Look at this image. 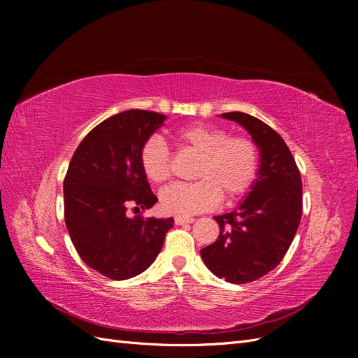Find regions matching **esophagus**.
<instances>
[{
	"label": "esophagus",
	"mask_w": 358,
	"mask_h": 358,
	"mask_svg": "<svg viewBox=\"0 0 358 358\" xmlns=\"http://www.w3.org/2000/svg\"><path fill=\"white\" fill-rule=\"evenodd\" d=\"M194 222L192 216H176L175 218V224L176 225H182V224H191Z\"/></svg>",
	"instance_id": "obj_1"
}]
</instances>
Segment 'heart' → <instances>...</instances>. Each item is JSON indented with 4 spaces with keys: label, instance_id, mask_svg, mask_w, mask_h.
<instances>
[{
    "label": "heart",
    "instance_id": "b5f03b06",
    "mask_svg": "<svg viewBox=\"0 0 358 358\" xmlns=\"http://www.w3.org/2000/svg\"><path fill=\"white\" fill-rule=\"evenodd\" d=\"M176 140L182 149L199 155L194 183H175L159 194L167 213L194 215L213 209L224 200H236L251 188L258 171V149L251 138L229 136L222 128L192 124L180 128ZM140 167L152 183H164L171 175V158L159 137H150L140 149Z\"/></svg>",
    "mask_w": 358,
    "mask_h": 358
}]
</instances>
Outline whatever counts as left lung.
Here are the masks:
<instances>
[{
  "instance_id": "left-lung-1",
  "label": "left lung",
  "mask_w": 358,
  "mask_h": 358,
  "mask_svg": "<svg viewBox=\"0 0 358 358\" xmlns=\"http://www.w3.org/2000/svg\"><path fill=\"white\" fill-rule=\"evenodd\" d=\"M242 125L259 150L251 191L237 208L220 216V236L203 248V262L231 284L263 278L285 257L301 220V178L291 150L273 128L242 113H222Z\"/></svg>"
}]
</instances>
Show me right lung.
Masks as SVG:
<instances>
[{
	"label": "right lung",
	"mask_w": 358,
	"mask_h": 358,
	"mask_svg": "<svg viewBox=\"0 0 358 358\" xmlns=\"http://www.w3.org/2000/svg\"><path fill=\"white\" fill-rule=\"evenodd\" d=\"M164 115L125 110L106 119L76 149L64 179V218L83 263L115 280L155 262L173 218L129 216L158 201L140 167V149Z\"/></svg>",
	"instance_id": "1"
}]
</instances>
